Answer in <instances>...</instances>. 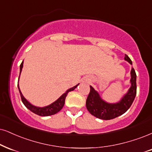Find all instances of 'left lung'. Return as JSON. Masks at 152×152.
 Returning <instances> with one entry per match:
<instances>
[{
    "instance_id": "8db88e82",
    "label": "left lung",
    "mask_w": 152,
    "mask_h": 152,
    "mask_svg": "<svg viewBox=\"0 0 152 152\" xmlns=\"http://www.w3.org/2000/svg\"><path fill=\"white\" fill-rule=\"evenodd\" d=\"M125 60L132 65V61L125 54ZM131 87L128 93L117 104H108L101 99L99 94L90 86V91L86 101V107L88 111L95 117L102 120H111L123 115L128 110L133 102L137 94V75L132 67L131 70Z\"/></svg>"
}]
</instances>
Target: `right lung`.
<instances>
[{
  "mask_svg": "<svg viewBox=\"0 0 152 152\" xmlns=\"http://www.w3.org/2000/svg\"><path fill=\"white\" fill-rule=\"evenodd\" d=\"M22 67H23V61L22 62L21 65H20V72H21V71H22ZM78 85H79V84H78V85H77L76 86H75V87L69 89L68 90H67L66 92L63 94L62 95V96L60 97L58 99H57V100H56L55 102H53V104L48 105V106H45V107H42V108L37 107V106H33V105H31L30 103L28 102V101H27V99H26L23 96L22 92L20 90L19 85H18V87L19 91H20L22 102L24 104V106H25L26 107L28 108V109L30 110L31 112H33L34 113L37 114V115H38L48 116V115H54V114L57 113L58 112H59L60 110L63 108V106H64V104H65V98H66L67 94H68L69 91L74 90V89H75V88L77 87Z\"/></svg>",
  "mask_w": 152,
  "mask_h": 152,
  "instance_id": "add662e5",
  "label": "right lung"
}]
</instances>
